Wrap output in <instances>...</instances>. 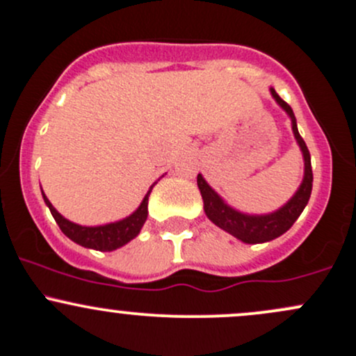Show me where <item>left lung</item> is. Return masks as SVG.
I'll return each mask as SVG.
<instances>
[{
	"label": "left lung",
	"mask_w": 356,
	"mask_h": 356,
	"mask_svg": "<svg viewBox=\"0 0 356 356\" xmlns=\"http://www.w3.org/2000/svg\"><path fill=\"white\" fill-rule=\"evenodd\" d=\"M271 95L275 97L276 102L286 111V114L291 119V129H293L295 138H297V143L300 145L302 153H304L305 160V175L302 186L298 188L295 196L283 208H280L278 211L271 213V215H244L241 211H235L234 208H230L228 204L223 203L222 197L215 193L208 186V182L204 181L203 175L197 174V188L201 191V196L204 201V213L216 227L223 228L230 235L237 237L238 241L245 242V244H259V242H268L273 238L280 237L285 232L297 222V218L300 216V213L304 211V208L309 203L310 193H312V165H310V153L307 148L304 138L300 136L297 129V121H295V115L291 107L288 106L285 100L275 92V88H271Z\"/></svg>",
	"instance_id": "left-lung-1"
}]
</instances>
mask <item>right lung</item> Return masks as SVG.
<instances>
[{
  "instance_id": "add662e5",
  "label": "right lung",
  "mask_w": 356,
  "mask_h": 356,
  "mask_svg": "<svg viewBox=\"0 0 356 356\" xmlns=\"http://www.w3.org/2000/svg\"><path fill=\"white\" fill-rule=\"evenodd\" d=\"M153 186L149 188L147 196L143 197V201H141L140 208H138L133 215H129L128 218L121 220V222L109 223V225H100V227H81V225H76V223L70 222V220H66L65 216H61L58 211H56V208L49 203L46 194H42V196H44V201H46V204L51 209V215L54 216L56 223H58L59 228H61V232L66 235V237L71 238L73 242H76V244L88 247V249L114 250V249H119L121 245L128 244L129 241H133V238L140 234L141 227H143V223L147 222L148 196L149 193H152Z\"/></svg>"
}]
</instances>
